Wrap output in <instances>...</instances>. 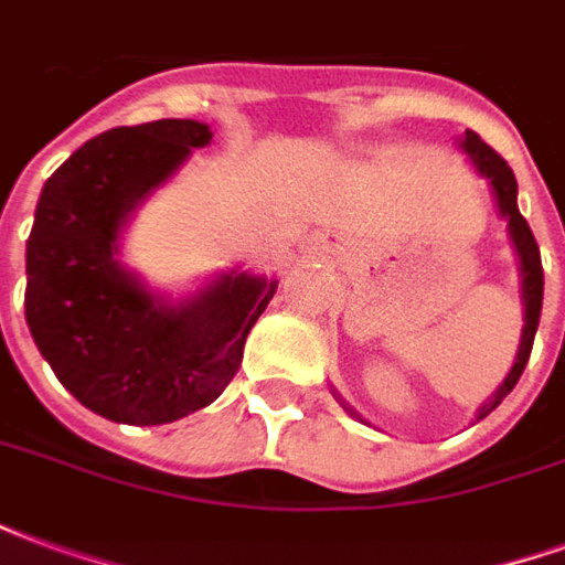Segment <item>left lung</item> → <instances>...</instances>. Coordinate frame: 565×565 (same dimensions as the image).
<instances>
[{"label": "left lung", "mask_w": 565, "mask_h": 565, "mask_svg": "<svg viewBox=\"0 0 565 565\" xmlns=\"http://www.w3.org/2000/svg\"><path fill=\"white\" fill-rule=\"evenodd\" d=\"M460 150L472 160L475 172L484 178L490 184V193H493V202H497L499 217L505 221V230H509L511 247H514V257H518V271H521V299H523V330H521V344H518V354H514V363H511L509 375L499 384L497 393L487 399L478 412H475V420H484L493 408H497L521 379V372L526 369V360H530V351H533L535 330H539V318H542V296H545V275H542V257H539V245H535L533 230L530 223L523 221L521 209H518V181H514V172L509 169V162L499 157L497 150L487 148L484 141L475 136L472 129H466L460 136ZM332 396L342 403V408L356 420L363 417L356 415L351 405L344 403L339 393L332 391ZM366 424V420H363Z\"/></svg>", "instance_id": "left-lung-1"}]
</instances>
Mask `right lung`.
<instances>
[{"mask_svg": "<svg viewBox=\"0 0 565 565\" xmlns=\"http://www.w3.org/2000/svg\"><path fill=\"white\" fill-rule=\"evenodd\" d=\"M211 127L166 117L84 141L42 186L26 238V327L60 384L115 424L160 426L211 405L278 278L242 266L186 296L124 266L132 217L209 148Z\"/></svg>", "mask_w": 565, "mask_h": 565, "instance_id": "right-lung-1", "label": "right lung"}]
</instances>
